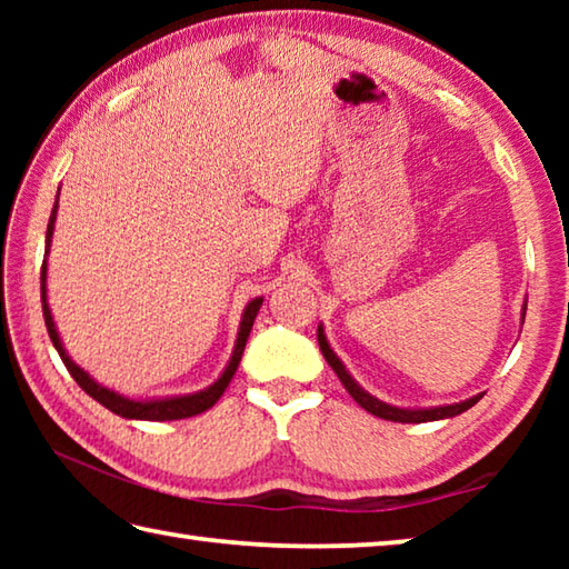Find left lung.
Wrapping results in <instances>:
<instances>
[{
    "label": "left lung",
    "instance_id": "obj_1",
    "mask_svg": "<svg viewBox=\"0 0 569 569\" xmlns=\"http://www.w3.org/2000/svg\"><path fill=\"white\" fill-rule=\"evenodd\" d=\"M525 311H527V303H525ZM525 311H522V319H525ZM319 346H321L323 359L329 361V366L336 371V377L341 379L343 389L351 393L353 401L359 403L361 409H366V411L373 413V417H379V419L399 421V423H423V421L449 419V417H457V413H461V411L471 409V407H475V403L481 399V393H479V397H471V399H467V401L449 403V407H435V409H399V407H391V403H383V401H379V399H373L371 393H366V391L359 387V383H356V381L351 379V373L346 371V366L339 361V356H336V353L331 351V346H329V341H326V333H323L321 326H319Z\"/></svg>",
    "mask_w": 569,
    "mask_h": 569
}]
</instances>
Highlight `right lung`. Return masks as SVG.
Instances as JSON below:
<instances>
[{"label":"right lung","instance_id":"add662e5","mask_svg":"<svg viewBox=\"0 0 569 569\" xmlns=\"http://www.w3.org/2000/svg\"><path fill=\"white\" fill-rule=\"evenodd\" d=\"M54 218H57V203L52 208V216H50V223H47V240H44V256L50 253V243H52V230H54ZM42 313H44V323H47V333H50V339L54 343L57 353H60L62 363L67 366V371L72 373V379L80 383V389L84 393H90L94 401H100L104 409H110L112 413H118V417L124 419H142V421H176V419H188V417H196V413H203L208 411L213 403L223 397V391L228 389L230 379H233V373L240 363V356H243L246 349V341L250 336V329H253V321L258 316V308H261L263 298H253L246 306L243 311V319H240V329H238V341H236V349L233 356H230V361L226 366V371L220 373V379L216 383H210L208 389L198 391V393H188V397H172V399H152V401H134L122 397V393L112 391L108 387H102L94 379H90V373L80 369L70 356H67L64 346L60 341V333L54 329V321H52V311L50 306H47V258L42 263Z\"/></svg>","mask_w":569,"mask_h":569}]
</instances>
